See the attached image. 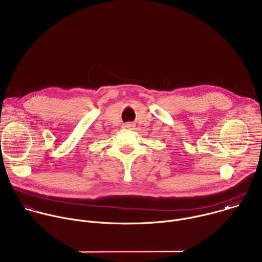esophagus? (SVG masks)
I'll use <instances>...</instances> for the list:
<instances>
[{
  "mask_svg": "<svg viewBox=\"0 0 262 262\" xmlns=\"http://www.w3.org/2000/svg\"><path fill=\"white\" fill-rule=\"evenodd\" d=\"M135 125L133 124V123H130V122H127V123H124L123 124V128H125V129H130V128H133Z\"/></svg>",
  "mask_w": 262,
  "mask_h": 262,
  "instance_id": "34e87169",
  "label": "esophagus"
}]
</instances>
